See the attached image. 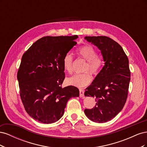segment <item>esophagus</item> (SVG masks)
<instances>
[{
	"instance_id": "esophagus-1",
	"label": "esophagus",
	"mask_w": 147,
	"mask_h": 147,
	"mask_svg": "<svg viewBox=\"0 0 147 147\" xmlns=\"http://www.w3.org/2000/svg\"><path fill=\"white\" fill-rule=\"evenodd\" d=\"M80 97H84V90H82V89L80 90Z\"/></svg>"
}]
</instances>
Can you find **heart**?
<instances>
[{
  "mask_svg": "<svg viewBox=\"0 0 147 147\" xmlns=\"http://www.w3.org/2000/svg\"><path fill=\"white\" fill-rule=\"evenodd\" d=\"M77 55L86 61V64L84 68V71H90L93 75L98 74L103 66V60L102 57L97 55L94 48L90 45H86L80 47L77 50ZM73 57L70 53H67L64 56L63 64L65 72L69 74L72 72ZM90 74L86 72L83 74H77L67 79V83L74 86L83 88L87 86L91 82Z\"/></svg>",
  "mask_w": 147,
  "mask_h": 147,
  "instance_id": "1",
  "label": "heart"
}]
</instances>
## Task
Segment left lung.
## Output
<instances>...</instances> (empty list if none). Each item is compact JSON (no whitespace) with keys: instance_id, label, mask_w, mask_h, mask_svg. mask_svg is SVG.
I'll return each instance as SVG.
<instances>
[{"instance_id":"8db88e82","label":"left lung","mask_w":147,"mask_h":147,"mask_svg":"<svg viewBox=\"0 0 147 147\" xmlns=\"http://www.w3.org/2000/svg\"><path fill=\"white\" fill-rule=\"evenodd\" d=\"M84 39L98 48L105 64L84 92L85 96L94 97L96 105L84 112L92 121L105 123L121 112L125 104L131 80L129 60L122 47L112 38L86 36Z\"/></svg>"}]
</instances>
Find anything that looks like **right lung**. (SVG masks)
I'll return each instance as SVG.
<instances>
[{
    "label": "right lung",
    "instance_id": "add662e5",
    "mask_svg": "<svg viewBox=\"0 0 147 147\" xmlns=\"http://www.w3.org/2000/svg\"><path fill=\"white\" fill-rule=\"evenodd\" d=\"M77 38L42 37L22 57L17 74L21 99L26 112L37 121L46 124L58 121L67 101L79 96L77 87H61L65 78L63 58L76 45Z\"/></svg>",
    "mask_w": 147,
    "mask_h": 147
}]
</instances>
